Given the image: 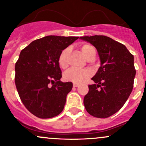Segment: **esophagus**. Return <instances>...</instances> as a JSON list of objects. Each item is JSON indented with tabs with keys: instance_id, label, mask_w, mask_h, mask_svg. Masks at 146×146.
Masks as SVG:
<instances>
[{
	"instance_id": "esophagus-1",
	"label": "esophagus",
	"mask_w": 146,
	"mask_h": 146,
	"mask_svg": "<svg viewBox=\"0 0 146 146\" xmlns=\"http://www.w3.org/2000/svg\"><path fill=\"white\" fill-rule=\"evenodd\" d=\"M73 86H74V87H78V86H79V84H77V83H74V84H73Z\"/></svg>"
}]
</instances>
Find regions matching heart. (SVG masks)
I'll return each instance as SVG.
<instances>
[{
    "mask_svg": "<svg viewBox=\"0 0 146 146\" xmlns=\"http://www.w3.org/2000/svg\"><path fill=\"white\" fill-rule=\"evenodd\" d=\"M80 50L83 55L87 58L89 55L91 54V51L95 49L90 44H84L81 47ZM69 52V48H66L60 52V55H59L58 64L61 68H66L67 66V56H68ZM90 75H91V72L88 70L72 68L64 73V77L66 81L74 82V83H80Z\"/></svg>",
    "mask_w": 146,
    "mask_h": 146,
    "instance_id": "heart-1",
    "label": "heart"
}]
</instances>
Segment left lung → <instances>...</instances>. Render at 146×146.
Instances as JSON below:
<instances>
[{
  "label": "left lung",
  "mask_w": 146,
  "mask_h": 146,
  "mask_svg": "<svg viewBox=\"0 0 146 146\" xmlns=\"http://www.w3.org/2000/svg\"><path fill=\"white\" fill-rule=\"evenodd\" d=\"M97 50L100 67L91 78L83 103L88 113L105 118L119 110L128 99L134 85L136 71L134 56L124 45L105 36H82Z\"/></svg>",
  "instance_id": "8db88e82"
}]
</instances>
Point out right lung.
Instances as JSON below:
<instances>
[{"label":"right lung","mask_w":146,"mask_h":146,"mask_svg":"<svg viewBox=\"0 0 146 146\" xmlns=\"http://www.w3.org/2000/svg\"><path fill=\"white\" fill-rule=\"evenodd\" d=\"M78 38L47 36L20 52L15 64V85L23 104L38 118H53L63 111L73 84L60 80L58 57Z\"/></svg>","instance_id":"obj_1"}]
</instances>
